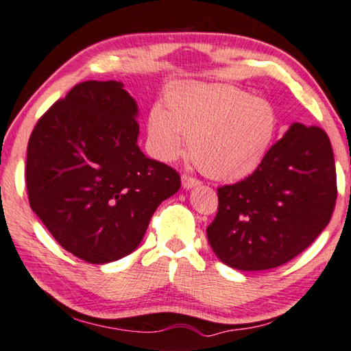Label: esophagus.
<instances>
[{"label": "esophagus", "mask_w": 351, "mask_h": 351, "mask_svg": "<svg viewBox=\"0 0 351 351\" xmlns=\"http://www.w3.org/2000/svg\"><path fill=\"white\" fill-rule=\"evenodd\" d=\"M182 185H183V188L189 189V188H194V186L200 185V180L195 179V177H193V176H189V174H183L182 176Z\"/></svg>", "instance_id": "34e87169"}]
</instances>
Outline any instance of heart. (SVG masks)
Here are the masks:
<instances>
[{
    "mask_svg": "<svg viewBox=\"0 0 351 351\" xmlns=\"http://www.w3.org/2000/svg\"><path fill=\"white\" fill-rule=\"evenodd\" d=\"M279 126L274 106L234 86H182L165 109L152 108L147 134L160 160H174L188 138L189 156L216 180H239L263 162Z\"/></svg>",
    "mask_w": 351,
    "mask_h": 351,
    "instance_id": "1",
    "label": "heart"
}]
</instances>
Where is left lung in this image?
<instances>
[{"label":"left lung","mask_w":351,"mask_h":351,"mask_svg":"<svg viewBox=\"0 0 351 351\" xmlns=\"http://www.w3.org/2000/svg\"><path fill=\"white\" fill-rule=\"evenodd\" d=\"M206 228L220 261L242 271L284 265L316 241L335 211L333 149L319 126L293 123L253 174L217 188Z\"/></svg>","instance_id":"1"}]
</instances>
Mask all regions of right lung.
I'll use <instances>...</instances> for the list:
<instances>
[{"instance_id": "1", "label": "right lung", "mask_w": 351, "mask_h": 351, "mask_svg": "<svg viewBox=\"0 0 351 351\" xmlns=\"http://www.w3.org/2000/svg\"><path fill=\"white\" fill-rule=\"evenodd\" d=\"M137 104L114 80L73 86L36 121L24 177L32 211L61 247L108 263L138 247L154 211L180 188L137 145Z\"/></svg>"}]
</instances>
